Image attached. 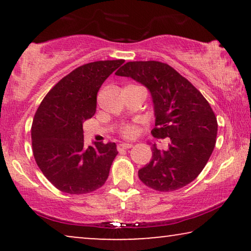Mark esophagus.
Here are the masks:
<instances>
[{"mask_svg":"<svg viewBox=\"0 0 251 251\" xmlns=\"http://www.w3.org/2000/svg\"><path fill=\"white\" fill-rule=\"evenodd\" d=\"M131 147H133L132 144L123 143V144H120V145L118 146V149L119 150H129V149H131Z\"/></svg>","mask_w":251,"mask_h":251,"instance_id":"obj_1","label":"esophagus"}]
</instances>
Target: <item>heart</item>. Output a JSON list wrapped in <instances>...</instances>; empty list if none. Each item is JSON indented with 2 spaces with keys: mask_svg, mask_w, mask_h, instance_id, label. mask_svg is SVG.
<instances>
[{
  "mask_svg": "<svg viewBox=\"0 0 251 251\" xmlns=\"http://www.w3.org/2000/svg\"><path fill=\"white\" fill-rule=\"evenodd\" d=\"M123 135H125L126 137H132L133 135H135V128L131 126H126L123 128Z\"/></svg>",
  "mask_w": 251,
  "mask_h": 251,
  "instance_id": "heart-1",
  "label": "heart"
}]
</instances>
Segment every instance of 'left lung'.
<instances>
[{"mask_svg":"<svg viewBox=\"0 0 251 251\" xmlns=\"http://www.w3.org/2000/svg\"><path fill=\"white\" fill-rule=\"evenodd\" d=\"M131 77L152 96L155 138H169L166 151L152 146V159L138 171L139 179L155 191H176L199 176L217 137V119L200 91L169 65L129 61L115 73Z\"/></svg>","mask_w":251,"mask_h":251,"instance_id":"8db88e82","label":"left lung"}]
</instances>
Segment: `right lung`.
Here are the masks:
<instances>
[{
  "instance_id": "1",
  "label": "right lung",
  "mask_w": 251,
  "mask_h": 251,
  "mask_svg": "<svg viewBox=\"0 0 251 251\" xmlns=\"http://www.w3.org/2000/svg\"><path fill=\"white\" fill-rule=\"evenodd\" d=\"M125 60L94 61L61 78L41 102L32 126L33 154L47 179L68 194L98 190L107 179L118 150L115 143L84 146L83 122L97 107L106 78Z\"/></svg>"
}]
</instances>
